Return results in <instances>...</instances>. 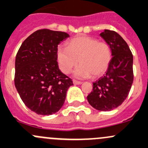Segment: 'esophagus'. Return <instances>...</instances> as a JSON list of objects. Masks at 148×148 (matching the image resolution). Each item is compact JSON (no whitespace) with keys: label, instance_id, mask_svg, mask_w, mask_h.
Masks as SVG:
<instances>
[{"label":"esophagus","instance_id":"1","mask_svg":"<svg viewBox=\"0 0 148 148\" xmlns=\"http://www.w3.org/2000/svg\"><path fill=\"white\" fill-rule=\"evenodd\" d=\"M73 83H74V84L79 85V84H82V82H79V81H77V80H75V79H74V80H73Z\"/></svg>","mask_w":148,"mask_h":148}]
</instances>
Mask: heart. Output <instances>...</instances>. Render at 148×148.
<instances>
[{
  "instance_id": "heart-1",
  "label": "heart",
  "mask_w": 148,
  "mask_h": 148,
  "mask_svg": "<svg viewBox=\"0 0 148 148\" xmlns=\"http://www.w3.org/2000/svg\"><path fill=\"white\" fill-rule=\"evenodd\" d=\"M67 47H59L57 60L61 71L69 74L78 62L80 66L74 71L79 79L103 75L109 67L112 59L111 49L108 44L88 36H78L70 40Z\"/></svg>"
}]
</instances>
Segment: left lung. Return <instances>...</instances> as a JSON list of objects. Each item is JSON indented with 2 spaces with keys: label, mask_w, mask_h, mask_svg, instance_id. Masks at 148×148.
<instances>
[{
  "label": "left lung",
  "mask_w": 148,
  "mask_h": 148,
  "mask_svg": "<svg viewBox=\"0 0 148 148\" xmlns=\"http://www.w3.org/2000/svg\"><path fill=\"white\" fill-rule=\"evenodd\" d=\"M100 36L111 47L112 59L105 75L93 83L87 100L96 110L108 111L121 105L129 94L133 82V57L126 42L116 32L105 29Z\"/></svg>",
  "instance_id": "1"
}]
</instances>
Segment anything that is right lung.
Wrapping results in <instances>:
<instances>
[{
    "label": "right lung",
    "instance_id": "1",
    "mask_svg": "<svg viewBox=\"0 0 148 148\" xmlns=\"http://www.w3.org/2000/svg\"><path fill=\"white\" fill-rule=\"evenodd\" d=\"M67 33L48 29L35 31L21 45L15 57V86L25 105L39 115L60 111L71 79L59 69L58 45Z\"/></svg>",
    "mask_w": 148,
    "mask_h": 148
}]
</instances>
